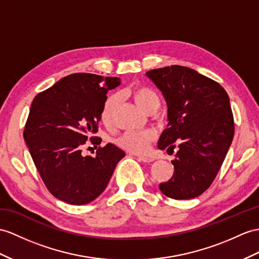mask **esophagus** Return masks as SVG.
<instances>
[{"label":"esophagus","instance_id":"1","mask_svg":"<svg viewBox=\"0 0 259 259\" xmlns=\"http://www.w3.org/2000/svg\"><path fill=\"white\" fill-rule=\"evenodd\" d=\"M138 159L143 162H151L154 161L153 157H148V156H138Z\"/></svg>","mask_w":259,"mask_h":259}]
</instances>
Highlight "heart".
Masks as SVG:
<instances>
[{"mask_svg": "<svg viewBox=\"0 0 259 259\" xmlns=\"http://www.w3.org/2000/svg\"><path fill=\"white\" fill-rule=\"evenodd\" d=\"M132 98L135 103L146 113L155 112L159 106V98L157 93L148 87L141 85L137 87L131 92ZM119 102L118 94H111L105 100L102 111H101V118L105 124L112 122L114 111ZM156 133L151 130L144 131H128L125 132L117 138V144L122 148L132 151V153L141 154L145 153L149 147V144L154 142Z\"/></svg>", "mask_w": 259, "mask_h": 259, "instance_id": "1", "label": "heart"}]
</instances>
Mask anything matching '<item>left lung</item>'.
<instances>
[{"mask_svg":"<svg viewBox=\"0 0 259 259\" xmlns=\"http://www.w3.org/2000/svg\"><path fill=\"white\" fill-rule=\"evenodd\" d=\"M146 75L167 103L168 127L158 148L178 147L172 177L159 185L160 191L176 200L197 198L217 177L234 137L230 98L218 82L188 67L158 68Z\"/></svg>","mask_w":259,"mask_h":259,"instance_id":"8db88e82","label":"left lung"}]
</instances>
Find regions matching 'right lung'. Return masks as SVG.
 Segmentation results:
<instances>
[{
  "label": "right lung",
  "mask_w": 259,
  "mask_h": 259,
  "mask_svg": "<svg viewBox=\"0 0 259 259\" xmlns=\"http://www.w3.org/2000/svg\"><path fill=\"white\" fill-rule=\"evenodd\" d=\"M119 78L73 73L37 94L30 106L24 140L44 184L66 203H90L104 191L125 153L113 144L96 157L82 156L88 137L98 132L106 93ZM93 144L101 138L91 137Z\"/></svg>",
  "instance_id": "1"
}]
</instances>
